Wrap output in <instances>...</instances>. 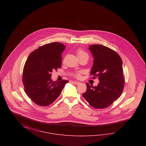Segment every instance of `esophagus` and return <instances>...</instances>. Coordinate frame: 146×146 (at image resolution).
I'll list each match as a JSON object with an SVG mask.
<instances>
[{"label":"esophagus","mask_w":146,"mask_h":146,"mask_svg":"<svg viewBox=\"0 0 146 146\" xmlns=\"http://www.w3.org/2000/svg\"><path fill=\"white\" fill-rule=\"evenodd\" d=\"M73 83L74 84H75V85H79V84H80L79 82H76V81H74V82H73Z\"/></svg>","instance_id":"1"}]
</instances>
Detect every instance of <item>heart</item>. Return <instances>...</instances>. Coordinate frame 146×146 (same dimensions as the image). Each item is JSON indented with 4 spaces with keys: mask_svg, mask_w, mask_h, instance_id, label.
Masks as SVG:
<instances>
[{
    "mask_svg": "<svg viewBox=\"0 0 146 146\" xmlns=\"http://www.w3.org/2000/svg\"><path fill=\"white\" fill-rule=\"evenodd\" d=\"M76 54H77V56H78L86 54L84 51H83L82 50L79 49V50H78L77 51ZM76 76L77 77V78H79V77L80 76V73H77V74H76Z\"/></svg>",
    "mask_w": 146,
    "mask_h": 146,
    "instance_id": "obj_1",
    "label": "heart"
}]
</instances>
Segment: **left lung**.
Returning a JSON list of instances; mask_svg holds the SVG:
<instances>
[{
	"instance_id": "left-lung-1",
	"label": "left lung",
	"mask_w": 146,
	"mask_h": 146,
	"mask_svg": "<svg viewBox=\"0 0 146 146\" xmlns=\"http://www.w3.org/2000/svg\"><path fill=\"white\" fill-rule=\"evenodd\" d=\"M89 49L94 58L91 70L92 78L98 77L97 86L86 83L87 90L83 97L95 108H105L121 95L124 86L123 62L113 50L102 45H90Z\"/></svg>"
}]
</instances>
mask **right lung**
<instances>
[{"instance_id": "add662e5", "label": "right lung", "mask_w": 146, "mask_h": 146, "mask_svg": "<svg viewBox=\"0 0 146 146\" xmlns=\"http://www.w3.org/2000/svg\"><path fill=\"white\" fill-rule=\"evenodd\" d=\"M66 46L54 42L35 49L24 66L22 81L25 91L35 104L47 106L60 95L68 80L52 81L51 73L61 67V55Z\"/></svg>"}]
</instances>
